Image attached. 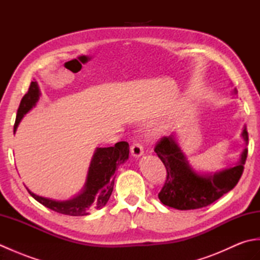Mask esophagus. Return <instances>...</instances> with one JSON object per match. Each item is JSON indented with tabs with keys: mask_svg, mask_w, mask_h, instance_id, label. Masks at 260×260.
Returning a JSON list of instances; mask_svg holds the SVG:
<instances>
[{
	"mask_svg": "<svg viewBox=\"0 0 260 260\" xmlns=\"http://www.w3.org/2000/svg\"><path fill=\"white\" fill-rule=\"evenodd\" d=\"M131 153L134 157H140L144 154V148L140 144V143H133V145L131 146Z\"/></svg>",
	"mask_w": 260,
	"mask_h": 260,
	"instance_id": "esophagus-1",
	"label": "esophagus"
}]
</instances>
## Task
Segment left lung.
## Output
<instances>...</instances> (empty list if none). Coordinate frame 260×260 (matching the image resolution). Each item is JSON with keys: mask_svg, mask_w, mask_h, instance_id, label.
I'll list each match as a JSON object with an SVG mask.
<instances>
[{"mask_svg": "<svg viewBox=\"0 0 260 260\" xmlns=\"http://www.w3.org/2000/svg\"><path fill=\"white\" fill-rule=\"evenodd\" d=\"M241 136L247 145L248 132L246 126ZM154 151L161 158L168 172L165 183L158 193V199L164 206L178 210L207 207L233 190L244 172L248 154V150L245 148L239 162L233 168L219 171L214 174H200L189 165L174 135L162 137Z\"/></svg>", "mask_w": 260, "mask_h": 260, "instance_id": "obj_1", "label": "left lung"}]
</instances>
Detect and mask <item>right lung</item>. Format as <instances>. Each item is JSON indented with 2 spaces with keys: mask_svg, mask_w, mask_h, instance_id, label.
I'll use <instances>...</instances> for the list:
<instances>
[{
  "mask_svg": "<svg viewBox=\"0 0 260 260\" xmlns=\"http://www.w3.org/2000/svg\"><path fill=\"white\" fill-rule=\"evenodd\" d=\"M39 97H40V90H39L37 81H32L29 90L20 103L14 124V132L18 128V125L24 115L36 106ZM128 154L129 145L127 142H118L115 146L110 147H97L92 155L89 170H88L84 189L78 196L69 200L57 201L37 196L29 189L27 191L38 202L58 213L74 215V217L87 215L92 210L102 209L106 206L113 192L115 171L120 164L125 163L128 158Z\"/></svg>",
  "mask_w": 260,
  "mask_h": 260,
  "instance_id": "right-lung-1",
  "label": "right lung"
}]
</instances>
